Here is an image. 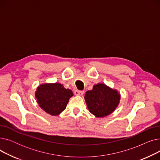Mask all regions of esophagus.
Here are the masks:
<instances>
[{
  "label": "esophagus",
  "instance_id": "esophagus-1",
  "mask_svg": "<svg viewBox=\"0 0 160 160\" xmlns=\"http://www.w3.org/2000/svg\"><path fill=\"white\" fill-rule=\"evenodd\" d=\"M83 93H84V91H80L78 89L74 91V94L76 95H82L83 94Z\"/></svg>",
  "mask_w": 160,
  "mask_h": 160
}]
</instances>
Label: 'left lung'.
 I'll return each instance as SVG.
<instances>
[{
  "label": "left lung",
  "mask_w": 160,
  "mask_h": 160,
  "mask_svg": "<svg viewBox=\"0 0 160 160\" xmlns=\"http://www.w3.org/2000/svg\"><path fill=\"white\" fill-rule=\"evenodd\" d=\"M85 100L89 112L97 117L112 113L119 104L120 95L117 91L102 83H98L86 92Z\"/></svg>",
  "instance_id": "8db88e82"
}]
</instances>
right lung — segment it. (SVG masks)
I'll use <instances>...</instances> for the list:
<instances>
[{
    "label": "right lung",
    "instance_id": "1",
    "mask_svg": "<svg viewBox=\"0 0 160 160\" xmlns=\"http://www.w3.org/2000/svg\"><path fill=\"white\" fill-rule=\"evenodd\" d=\"M72 95L71 89L64 88L59 83L42 84L36 92L39 106L51 115H58L62 112Z\"/></svg>",
    "mask_w": 160,
    "mask_h": 160
}]
</instances>
